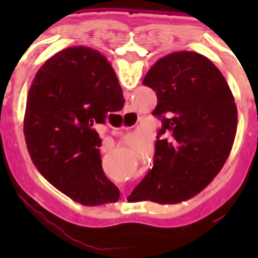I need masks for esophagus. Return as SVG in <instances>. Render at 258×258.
<instances>
[{
    "instance_id": "esophagus-1",
    "label": "esophagus",
    "mask_w": 258,
    "mask_h": 258,
    "mask_svg": "<svg viewBox=\"0 0 258 258\" xmlns=\"http://www.w3.org/2000/svg\"><path fill=\"white\" fill-rule=\"evenodd\" d=\"M132 113H134L132 109H126V111H125V115H132Z\"/></svg>"
}]
</instances>
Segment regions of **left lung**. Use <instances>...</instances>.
Here are the masks:
<instances>
[{
	"mask_svg": "<svg viewBox=\"0 0 258 258\" xmlns=\"http://www.w3.org/2000/svg\"><path fill=\"white\" fill-rule=\"evenodd\" d=\"M143 84L156 92L152 115L161 127L154 166L131 198L175 204L206 188L223 166L235 138L236 104L220 70L194 51L159 59Z\"/></svg>",
	"mask_w": 258,
	"mask_h": 258,
	"instance_id": "1",
	"label": "left lung"
}]
</instances>
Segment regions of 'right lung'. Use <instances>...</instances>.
<instances>
[{
	"mask_svg": "<svg viewBox=\"0 0 258 258\" xmlns=\"http://www.w3.org/2000/svg\"><path fill=\"white\" fill-rule=\"evenodd\" d=\"M124 102L111 63L86 46L56 52L32 81L24 115L32 161L54 187L83 206L120 198L102 169V140L94 126Z\"/></svg>",
	"mask_w": 258,
	"mask_h": 258,
	"instance_id": "add662e5",
	"label": "right lung"
}]
</instances>
